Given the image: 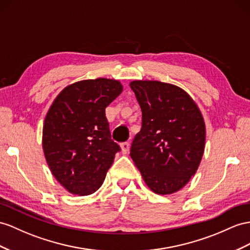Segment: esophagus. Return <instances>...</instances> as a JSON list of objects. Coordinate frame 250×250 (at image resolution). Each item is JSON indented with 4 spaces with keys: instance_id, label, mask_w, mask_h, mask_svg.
Returning a JSON list of instances; mask_svg holds the SVG:
<instances>
[{
    "instance_id": "1",
    "label": "esophagus",
    "mask_w": 250,
    "mask_h": 250,
    "mask_svg": "<svg viewBox=\"0 0 250 250\" xmlns=\"http://www.w3.org/2000/svg\"><path fill=\"white\" fill-rule=\"evenodd\" d=\"M120 146H121V150H123L124 154H126V153L129 152V150H130V143L125 142V143L121 144Z\"/></svg>"
}]
</instances>
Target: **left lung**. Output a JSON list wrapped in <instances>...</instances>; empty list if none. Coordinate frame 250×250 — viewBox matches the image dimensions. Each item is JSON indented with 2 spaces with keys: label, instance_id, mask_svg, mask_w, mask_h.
Here are the masks:
<instances>
[{
  "label": "left lung",
  "instance_id": "obj_1",
  "mask_svg": "<svg viewBox=\"0 0 250 250\" xmlns=\"http://www.w3.org/2000/svg\"><path fill=\"white\" fill-rule=\"evenodd\" d=\"M142 108V130L130 155L148 187L157 194L182 189L202 161L206 127L190 96L159 81L130 83Z\"/></svg>",
  "mask_w": 250,
  "mask_h": 250
}]
</instances>
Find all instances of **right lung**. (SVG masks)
Here are the masks:
<instances>
[{"mask_svg":"<svg viewBox=\"0 0 250 250\" xmlns=\"http://www.w3.org/2000/svg\"><path fill=\"white\" fill-rule=\"evenodd\" d=\"M121 92L117 80H82L64 88L49 107L43 125L44 155L70 193L97 191L120 151L111 137L105 107Z\"/></svg>","mask_w":250,"mask_h":250,"instance_id":"add662e5","label":"right lung"}]
</instances>
